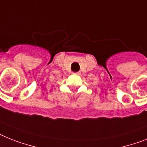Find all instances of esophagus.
I'll use <instances>...</instances> for the list:
<instances>
[{
    "mask_svg": "<svg viewBox=\"0 0 147 147\" xmlns=\"http://www.w3.org/2000/svg\"><path fill=\"white\" fill-rule=\"evenodd\" d=\"M73 74L76 75V76H78V75L80 74V72H74V73H73Z\"/></svg>",
    "mask_w": 147,
    "mask_h": 147,
    "instance_id": "1",
    "label": "esophagus"
}]
</instances>
